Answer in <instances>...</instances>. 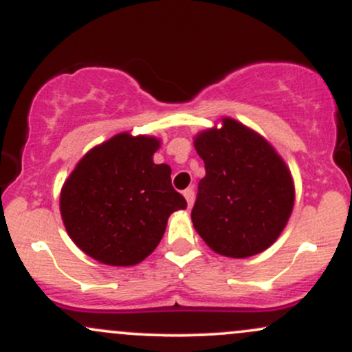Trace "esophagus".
<instances>
[{"label": "esophagus", "mask_w": 352, "mask_h": 352, "mask_svg": "<svg viewBox=\"0 0 352 352\" xmlns=\"http://www.w3.org/2000/svg\"><path fill=\"white\" fill-rule=\"evenodd\" d=\"M184 197H185V200H187L188 208H192V205H193V199H195V195H193V190H192V188L184 190Z\"/></svg>", "instance_id": "obj_1"}]
</instances>
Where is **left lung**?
<instances>
[{"mask_svg": "<svg viewBox=\"0 0 352 352\" xmlns=\"http://www.w3.org/2000/svg\"><path fill=\"white\" fill-rule=\"evenodd\" d=\"M195 137L205 164L192 221L213 252L248 258L265 252L288 223L294 204L292 173L256 132L233 119Z\"/></svg>", "mask_w": 352, "mask_h": 352, "instance_id": "1", "label": "left lung"}]
</instances>
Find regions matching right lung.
I'll return each mask as SVG.
<instances>
[{
    "mask_svg": "<svg viewBox=\"0 0 352 352\" xmlns=\"http://www.w3.org/2000/svg\"><path fill=\"white\" fill-rule=\"evenodd\" d=\"M155 137L127 132L89 151L60 190V217L71 240L111 266L140 263L162 240L168 217L187 208L170 167L153 164Z\"/></svg>",
    "mask_w": 352,
    "mask_h": 352,
    "instance_id": "add662e5",
    "label": "right lung"
}]
</instances>
